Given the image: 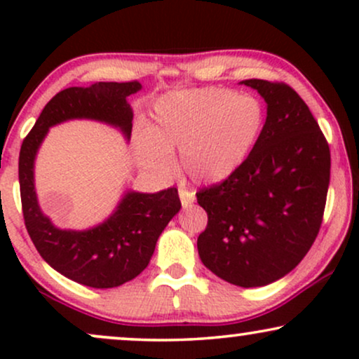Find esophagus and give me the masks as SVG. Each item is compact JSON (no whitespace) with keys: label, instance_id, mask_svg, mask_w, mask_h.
<instances>
[{"label":"esophagus","instance_id":"1","mask_svg":"<svg viewBox=\"0 0 359 359\" xmlns=\"http://www.w3.org/2000/svg\"><path fill=\"white\" fill-rule=\"evenodd\" d=\"M179 196H180V203H182L184 208H189V205H192L194 201H196V194L192 191H187V189H180Z\"/></svg>","mask_w":359,"mask_h":359}]
</instances>
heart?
<instances>
[{
  "label": "heart",
  "mask_w": 359,
  "mask_h": 359,
  "mask_svg": "<svg viewBox=\"0 0 359 359\" xmlns=\"http://www.w3.org/2000/svg\"><path fill=\"white\" fill-rule=\"evenodd\" d=\"M263 118L262 104L250 94L222 88L170 93L156 102L150 131L140 133V160L156 174H170L172 151L180 150L185 175L196 182H219L248 158Z\"/></svg>",
  "instance_id": "1"
}]
</instances>
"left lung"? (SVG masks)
Here are the masks:
<instances>
[{
	"label": "left lung",
	"mask_w": 359,
	"mask_h": 359,
	"mask_svg": "<svg viewBox=\"0 0 359 359\" xmlns=\"http://www.w3.org/2000/svg\"><path fill=\"white\" fill-rule=\"evenodd\" d=\"M266 101V121L243 165L199 189L208 226L203 263L238 287H263L302 262L323 224L331 151L302 97L285 82L246 79Z\"/></svg>",
	"instance_id": "obj_1"
}]
</instances>
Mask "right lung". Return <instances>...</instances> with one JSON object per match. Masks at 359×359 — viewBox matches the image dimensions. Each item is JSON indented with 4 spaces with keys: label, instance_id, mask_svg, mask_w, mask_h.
Segmentation results:
<instances>
[{
    "label": "right lung",
    "instance_id": "add662e5",
    "mask_svg": "<svg viewBox=\"0 0 359 359\" xmlns=\"http://www.w3.org/2000/svg\"><path fill=\"white\" fill-rule=\"evenodd\" d=\"M140 89L138 81H130L97 82L90 88L60 90L45 104L20 150L22 211L36 251L64 277L93 288L123 285L147 269L156 240L179 212V192L175 187L156 194L128 192L118 211L97 228L64 231L40 211L34 185V160L48 128L65 119H100L119 126L130 138L133 113L126 97Z\"/></svg>",
    "mask_w": 359,
    "mask_h": 359
}]
</instances>
